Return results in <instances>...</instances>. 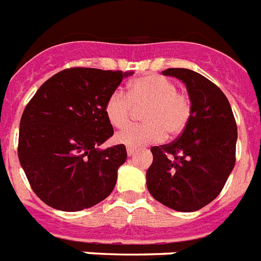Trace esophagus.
Segmentation results:
<instances>
[{
	"mask_svg": "<svg viewBox=\"0 0 261 261\" xmlns=\"http://www.w3.org/2000/svg\"><path fill=\"white\" fill-rule=\"evenodd\" d=\"M126 153H128V156H133L135 153H136V149H135V148L128 147V148H126Z\"/></svg>",
	"mask_w": 261,
	"mask_h": 261,
	"instance_id": "1",
	"label": "esophagus"
}]
</instances>
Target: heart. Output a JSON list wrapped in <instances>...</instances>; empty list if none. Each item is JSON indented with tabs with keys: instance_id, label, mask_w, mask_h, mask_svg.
<instances>
[{
	"instance_id": "b5f03b06",
	"label": "heart",
	"mask_w": 261,
	"mask_h": 261,
	"mask_svg": "<svg viewBox=\"0 0 261 261\" xmlns=\"http://www.w3.org/2000/svg\"><path fill=\"white\" fill-rule=\"evenodd\" d=\"M144 108L142 119L146 124L125 128L114 136L116 143L130 148L156 143L164 136H178L191 117V102L172 81L160 75H145L128 86V97L120 90L113 91L105 102V116L114 128H124L134 109Z\"/></svg>"
}]
</instances>
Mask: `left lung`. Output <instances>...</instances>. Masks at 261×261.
Returning <instances> with one entry per match:
<instances>
[{
  "mask_svg": "<svg viewBox=\"0 0 261 261\" xmlns=\"http://www.w3.org/2000/svg\"><path fill=\"white\" fill-rule=\"evenodd\" d=\"M162 74L186 85L191 117L176 140L151 148L148 191L170 209L197 212L218 197L234 167L236 121L228 98L203 75L189 68Z\"/></svg>",
  "mask_w": 261,
  "mask_h": 261,
  "instance_id": "left-lung-1",
  "label": "left lung"
}]
</instances>
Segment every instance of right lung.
I'll return each mask as SVG.
<instances>
[{
	"label": "right lung",
	"instance_id": "right-lung-1",
	"mask_svg": "<svg viewBox=\"0 0 261 261\" xmlns=\"http://www.w3.org/2000/svg\"><path fill=\"white\" fill-rule=\"evenodd\" d=\"M133 72L67 68L45 81L20 121L18 159L45 205L89 209L109 197L126 160L125 145L99 149L113 136L105 102Z\"/></svg>",
	"mask_w": 261,
	"mask_h": 261
}]
</instances>
